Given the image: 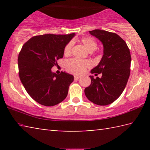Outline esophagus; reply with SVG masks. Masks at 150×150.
<instances>
[{"label":"esophagus","instance_id":"34e87169","mask_svg":"<svg viewBox=\"0 0 150 150\" xmlns=\"http://www.w3.org/2000/svg\"><path fill=\"white\" fill-rule=\"evenodd\" d=\"M80 78H81L80 76H78V75H75L74 76V79L75 80H78V79H79Z\"/></svg>","mask_w":150,"mask_h":150}]
</instances>
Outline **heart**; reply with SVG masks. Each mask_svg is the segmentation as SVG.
Returning a JSON list of instances; mask_svg holds the SVG:
<instances>
[{
	"mask_svg": "<svg viewBox=\"0 0 150 150\" xmlns=\"http://www.w3.org/2000/svg\"><path fill=\"white\" fill-rule=\"evenodd\" d=\"M81 42L84 45L86 49L88 52H93L97 47V43L95 40L91 37H84L81 39ZM73 45V42H69L65 45L63 50L65 55L70 54ZM90 65V63L86 60H81L78 59H71L66 62V69L73 74H82L85 71L86 68Z\"/></svg>",
	"mask_w": 150,
	"mask_h": 150,
	"instance_id": "b5f03b06",
	"label": "heart"
}]
</instances>
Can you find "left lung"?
<instances>
[{
	"instance_id": "1",
	"label": "left lung",
	"mask_w": 150,
	"mask_h": 150,
	"mask_svg": "<svg viewBox=\"0 0 150 150\" xmlns=\"http://www.w3.org/2000/svg\"><path fill=\"white\" fill-rule=\"evenodd\" d=\"M103 45V55L97 66L91 71L102 77L91 79L85 94L91 102L105 106L112 103L121 95L130 73L131 55L125 41L115 33L101 30L89 31Z\"/></svg>"
}]
</instances>
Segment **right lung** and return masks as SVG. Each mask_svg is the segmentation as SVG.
<instances>
[{
  "mask_svg": "<svg viewBox=\"0 0 150 150\" xmlns=\"http://www.w3.org/2000/svg\"><path fill=\"white\" fill-rule=\"evenodd\" d=\"M35 35L22 46L18 58L19 77L28 95L40 105H56L65 99L74 77L62 71H52L57 61L63 57L65 45L75 35Z\"/></svg>",
  "mask_w": 150,
  "mask_h": 150,
  "instance_id": "obj_1",
  "label": "right lung"
}]
</instances>
